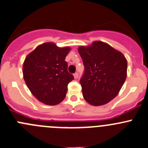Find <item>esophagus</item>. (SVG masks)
Listing matches in <instances>:
<instances>
[{
    "mask_svg": "<svg viewBox=\"0 0 148 148\" xmlns=\"http://www.w3.org/2000/svg\"><path fill=\"white\" fill-rule=\"evenodd\" d=\"M74 78H75V79L78 78V77H79V74H78V73L76 72L75 74H74Z\"/></svg>",
    "mask_w": 148,
    "mask_h": 148,
    "instance_id": "esophagus-1",
    "label": "esophagus"
}]
</instances>
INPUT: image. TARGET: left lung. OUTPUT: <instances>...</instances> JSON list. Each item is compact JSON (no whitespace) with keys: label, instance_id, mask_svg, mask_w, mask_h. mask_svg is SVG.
I'll return each mask as SVG.
<instances>
[{"label":"left lung","instance_id":"1","mask_svg":"<svg viewBox=\"0 0 148 148\" xmlns=\"http://www.w3.org/2000/svg\"><path fill=\"white\" fill-rule=\"evenodd\" d=\"M78 51L84 66L79 81L84 100L95 106L106 104L119 94L127 78L125 56L101 41Z\"/></svg>","mask_w":148,"mask_h":148}]
</instances>
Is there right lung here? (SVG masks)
Wrapping results in <instances>:
<instances>
[{
    "instance_id": "obj_1",
    "label": "right lung",
    "mask_w": 148,
    "mask_h": 148,
    "mask_svg": "<svg viewBox=\"0 0 148 148\" xmlns=\"http://www.w3.org/2000/svg\"><path fill=\"white\" fill-rule=\"evenodd\" d=\"M71 48H59L53 42L40 45L23 64V76L32 94L39 101L55 106L63 101L67 86L74 79L65 58Z\"/></svg>"
}]
</instances>
